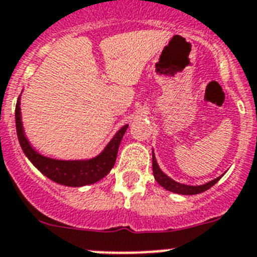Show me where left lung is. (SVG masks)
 <instances>
[{"instance_id":"left-lung-1","label":"left lung","mask_w":257,"mask_h":257,"mask_svg":"<svg viewBox=\"0 0 257 257\" xmlns=\"http://www.w3.org/2000/svg\"><path fill=\"white\" fill-rule=\"evenodd\" d=\"M153 173H154V177L155 181H157L162 187H164L166 190L171 192H176V194H180V195H196V194H201V192L206 191L211 186L215 185L218 181L222 178L220 177H216L215 180L213 181H209L208 183H204V185H200V186H188V185H183V183H178L176 181H173L172 178H169L168 176L159 168L157 163V159L154 157V153H153Z\"/></svg>"}]
</instances>
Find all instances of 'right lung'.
<instances>
[{"label": "right lung", "mask_w": 257, "mask_h": 257, "mask_svg": "<svg viewBox=\"0 0 257 257\" xmlns=\"http://www.w3.org/2000/svg\"><path fill=\"white\" fill-rule=\"evenodd\" d=\"M15 122L19 143L28 159L37 167L38 171H41L49 180L55 181L60 185L71 186V187L91 185L102 180L109 173L116 163L118 147L128 127V124L121 127L116 135L113 136L112 140L108 143L104 150L95 158H91L88 161H58V159H52V158L39 154L37 150L33 149L28 141L24 128H23V122H21L20 98L16 103Z\"/></svg>", "instance_id": "obj_1"}]
</instances>
